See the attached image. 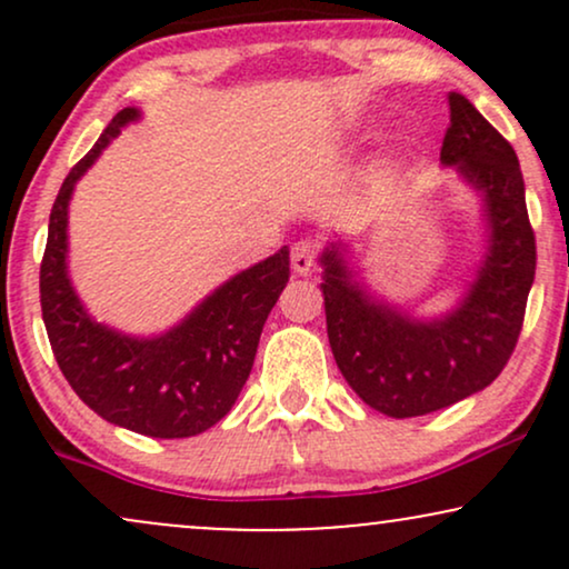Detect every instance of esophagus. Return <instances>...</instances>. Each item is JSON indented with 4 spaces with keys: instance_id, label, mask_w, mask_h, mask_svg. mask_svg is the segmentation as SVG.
I'll return each instance as SVG.
<instances>
[{
    "instance_id": "esophagus-1",
    "label": "esophagus",
    "mask_w": 569,
    "mask_h": 569,
    "mask_svg": "<svg viewBox=\"0 0 569 569\" xmlns=\"http://www.w3.org/2000/svg\"><path fill=\"white\" fill-rule=\"evenodd\" d=\"M316 259H318L316 240L302 238L291 246V267L293 272H299V276H307V272L312 270V264H316Z\"/></svg>"
}]
</instances>
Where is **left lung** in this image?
Returning <instances> with one entry per match:
<instances>
[{
  "label": "left lung",
  "mask_w": 569,
  "mask_h": 569,
  "mask_svg": "<svg viewBox=\"0 0 569 569\" xmlns=\"http://www.w3.org/2000/svg\"><path fill=\"white\" fill-rule=\"evenodd\" d=\"M447 103L441 162L485 194L489 219V253L462 305L439 321H409L352 283L335 246L321 257L337 367L371 409L396 420L452 407L495 382L519 342L538 264L513 147L466 96L449 93Z\"/></svg>",
  "instance_id": "8db88e82"
}]
</instances>
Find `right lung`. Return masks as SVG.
<instances>
[{"instance_id":"add662e5","label":"right lung","mask_w":569,"mask_h":569,"mask_svg":"<svg viewBox=\"0 0 569 569\" xmlns=\"http://www.w3.org/2000/svg\"><path fill=\"white\" fill-rule=\"evenodd\" d=\"M136 117V109L117 112L63 179L39 264V302L58 367L96 415L152 439H189L217 426L243 390L267 316L289 283V248L227 280L162 337L133 339L96 323L67 276L69 198L74 181Z\"/></svg>"}]
</instances>
